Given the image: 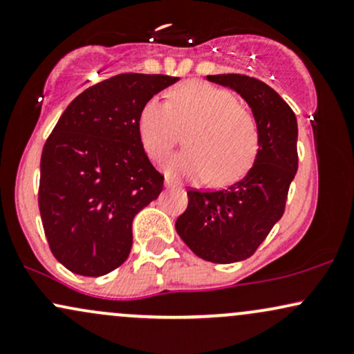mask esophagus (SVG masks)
<instances>
[{
    "mask_svg": "<svg viewBox=\"0 0 354 354\" xmlns=\"http://www.w3.org/2000/svg\"><path fill=\"white\" fill-rule=\"evenodd\" d=\"M165 185H166V188H171V186H173V181H171V180H169V178H166Z\"/></svg>",
    "mask_w": 354,
    "mask_h": 354,
    "instance_id": "1",
    "label": "esophagus"
}]
</instances>
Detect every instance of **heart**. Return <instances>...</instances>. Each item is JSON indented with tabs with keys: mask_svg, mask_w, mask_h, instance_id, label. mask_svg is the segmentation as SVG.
Here are the masks:
<instances>
[{
	"mask_svg": "<svg viewBox=\"0 0 354 354\" xmlns=\"http://www.w3.org/2000/svg\"><path fill=\"white\" fill-rule=\"evenodd\" d=\"M185 151L165 165L173 180H203L226 185L241 178L259 149L258 123L228 89L188 81L166 93V104L148 100L138 115V136L149 160L163 161L186 129Z\"/></svg>",
	"mask_w": 354,
	"mask_h": 354,
	"instance_id": "1",
	"label": "heart"
}]
</instances>
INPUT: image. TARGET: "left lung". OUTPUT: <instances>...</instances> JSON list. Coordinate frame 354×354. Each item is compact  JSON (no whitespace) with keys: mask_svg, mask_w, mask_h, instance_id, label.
Returning <instances> with one entry per match:
<instances>
[{"mask_svg":"<svg viewBox=\"0 0 354 354\" xmlns=\"http://www.w3.org/2000/svg\"><path fill=\"white\" fill-rule=\"evenodd\" d=\"M248 101L258 123L259 149L241 180L221 189H188V208L176 231L194 254L218 265L256 253L286 208L288 191L298 171V123L273 88L245 75H214Z\"/></svg>","mask_w":354,"mask_h":354,"instance_id":"8db88e82","label":"left lung"}]
</instances>
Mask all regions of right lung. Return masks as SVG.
<instances>
[{
  "label": "right lung",
  "instance_id": "1",
  "mask_svg": "<svg viewBox=\"0 0 354 354\" xmlns=\"http://www.w3.org/2000/svg\"><path fill=\"white\" fill-rule=\"evenodd\" d=\"M178 78L123 73L84 89L43 146L38 205L53 256L76 274L103 276L128 259L133 218L160 196L138 115Z\"/></svg>",
  "mask_w": 354,
  "mask_h": 354
}]
</instances>
